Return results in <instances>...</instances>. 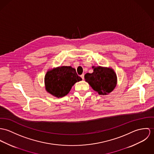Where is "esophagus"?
Segmentation results:
<instances>
[{"label":"esophagus","instance_id":"obj_1","mask_svg":"<svg viewBox=\"0 0 154 154\" xmlns=\"http://www.w3.org/2000/svg\"><path fill=\"white\" fill-rule=\"evenodd\" d=\"M80 77H82V79H83V80H84V79H85V74H82L81 75H80Z\"/></svg>","mask_w":154,"mask_h":154}]
</instances>
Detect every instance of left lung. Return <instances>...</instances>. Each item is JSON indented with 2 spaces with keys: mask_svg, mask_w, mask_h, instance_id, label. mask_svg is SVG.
<instances>
[{
  "mask_svg": "<svg viewBox=\"0 0 154 154\" xmlns=\"http://www.w3.org/2000/svg\"><path fill=\"white\" fill-rule=\"evenodd\" d=\"M93 72L86 73L85 79L92 88L100 95H107L117 85V75L111 67L93 66Z\"/></svg>",
  "mask_w": 154,
  "mask_h": 154,
  "instance_id": "8db88e82",
  "label": "left lung"
}]
</instances>
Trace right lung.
Listing matches in <instances>:
<instances>
[{"mask_svg":"<svg viewBox=\"0 0 154 154\" xmlns=\"http://www.w3.org/2000/svg\"><path fill=\"white\" fill-rule=\"evenodd\" d=\"M82 80L75 69L71 66H60L47 71L44 83L48 93L60 98L66 96L74 84Z\"/></svg>","mask_w":154,"mask_h":154,"instance_id":"1","label":"right lung"}]
</instances>
